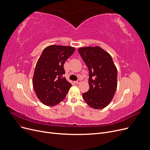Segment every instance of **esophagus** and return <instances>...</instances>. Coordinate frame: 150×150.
Here are the masks:
<instances>
[{
    "label": "esophagus",
    "instance_id": "34e87169",
    "mask_svg": "<svg viewBox=\"0 0 150 150\" xmlns=\"http://www.w3.org/2000/svg\"><path fill=\"white\" fill-rule=\"evenodd\" d=\"M81 83V80H78L77 81H75V84H79V83Z\"/></svg>",
    "mask_w": 150,
    "mask_h": 150
}]
</instances>
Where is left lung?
<instances>
[{"label":"left lung","mask_w":150,"mask_h":150,"mask_svg":"<svg viewBox=\"0 0 150 150\" xmlns=\"http://www.w3.org/2000/svg\"><path fill=\"white\" fill-rule=\"evenodd\" d=\"M89 71V90L83 97L89 106L100 109L112 101L117 87V70L109 53L99 46L78 49Z\"/></svg>","instance_id":"8db88e82"}]
</instances>
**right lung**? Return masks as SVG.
Returning <instances> with one entry per match:
<instances>
[{"mask_svg": "<svg viewBox=\"0 0 150 150\" xmlns=\"http://www.w3.org/2000/svg\"><path fill=\"white\" fill-rule=\"evenodd\" d=\"M75 49L52 45L45 47L36 64L33 89L39 100L46 106H54L64 99L72 84L63 75L65 61Z\"/></svg>", "mask_w": 150, "mask_h": 150, "instance_id": "1", "label": "right lung"}]
</instances>
